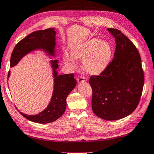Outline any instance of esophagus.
<instances>
[{
	"instance_id": "1",
	"label": "esophagus",
	"mask_w": 154,
	"mask_h": 154,
	"mask_svg": "<svg viewBox=\"0 0 154 154\" xmlns=\"http://www.w3.org/2000/svg\"><path fill=\"white\" fill-rule=\"evenodd\" d=\"M77 80L79 83H82V82H86V78H85V77H84V76H80L79 77H77Z\"/></svg>"
}]
</instances>
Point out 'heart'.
<instances>
[{
    "mask_svg": "<svg viewBox=\"0 0 154 154\" xmlns=\"http://www.w3.org/2000/svg\"><path fill=\"white\" fill-rule=\"evenodd\" d=\"M75 59L84 60V68L88 74L97 75L102 72L109 65L112 57V49L109 43L94 38L74 47L71 50ZM67 65L73 66L75 60L69 54H63Z\"/></svg>",
    "mask_w": 154,
    "mask_h": 154,
    "instance_id": "heart-1",
    "label": "heart"
}]
</instances>
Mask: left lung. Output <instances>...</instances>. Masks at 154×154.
<instances>
[{
  "label": "left lung",
  "mask_w": 154,
  "mask_h": 154,
  "mask_svg": "<svg viewBox=\"0 0 154 154\" xmlns=\"http://www.w3.org/2000/svg\"><path fill=\"white\" fill-rule=\"evenodd\" d=\"M116 38L114 58L99 75L89 79L92 109L106 120L127 117L139 104L144 86V72L138 50L121 31L108 28Z\"/></svg>",
  "instance_id": "1"
}]
</instances>
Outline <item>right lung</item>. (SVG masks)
Returning <instances> with one entry per match:
<instances>
[{"label":"right lung","mask_w":154,"mask_h":154,"mask_svg":"<svg viewBox=\"0 0 154 154\" xmlns=\"http://www.w3.org/2000/svg\"><path fill=\"white\" fill-rule=\"evenodd\" d=\"M55 31L53 28L35 31L18 42L13 50L10 59V67L17 65L20 59L28 52L36 49H43L50 55L54 54ZM58 61H52L54 70V91L49 105L44 111L34 116L20 113L24 118L34 122L46 124L52 122L64 113L66 108V98L77 84L74 74L58 75L56 71L59 67ZM9 71L8 78L10 77Z\"/></svg>","instance_id":"obj_1"}]
</instances>
